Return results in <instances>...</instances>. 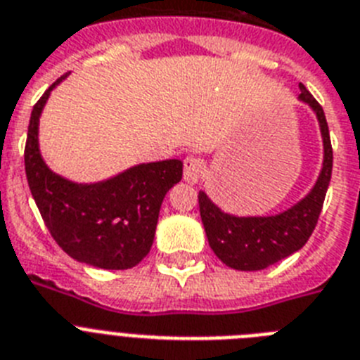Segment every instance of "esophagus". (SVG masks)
Segmentation results:
<instances>
[{"label":"esophagus","mask_w":360,"mask_h":360,"mask_svg":"<svg viewBox=\"0 0 360 360\" xmlns=\"http://www.w3.org/2000/svg\"><path fill=\"white\" fill-rule=\"evenodd\" d=\"M199 175H201V161L194 155H186L185 161H183V177H185V181L190 185H194V183H198Z\"/></svg>","instance_id":"esophagus-1"}]
</instances>
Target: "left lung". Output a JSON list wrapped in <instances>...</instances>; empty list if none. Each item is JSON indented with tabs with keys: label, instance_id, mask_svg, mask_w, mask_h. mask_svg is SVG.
<instances>
[{
	"label": "left lung",
	"instance_id": "1",
	"mask_svg": "<svg viewBox=\"0 0 360 360\" xmlns=\"http://www.w3.org/2000/svg\"><path fill=\"white\" fill-rule=\"evenodd\" d=\"M300 101L309 104L316 113L324 141L322 172L306 198L276 216L238 217L221 212L205 192H199V214L208 245L229 267L238 271H262L300 250L315 231L333 170V148L324 110L304 84H300Z\"/></svg>",
	"mask_w": 360,
	"mask_h": 360
}]
</instances>
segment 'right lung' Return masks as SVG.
Listing matches in <instances>:
<instances>
[{
    "mask_svg": "<svg viewBox=\"0 0 360 360\" xmlns=\"http://www.w3.org/2000/svg\"><path fill=\"white\" fill-rule=\"evenodd\" d=\"M34 104L25 143V174L51 236L72 259L93 267L129 269L150 252L166 192L183 177L179 159L137 165L95 185L53 174L38 148V122L49 93Z\"/></svg>",
    "mask_w": 360,
    "mask_h": 360,
    "instance_id": "right-lung-1",
    "label": "right lung"
}]
</instances>
